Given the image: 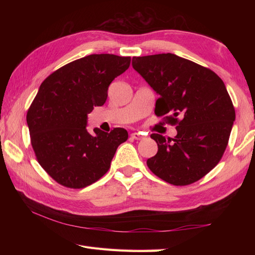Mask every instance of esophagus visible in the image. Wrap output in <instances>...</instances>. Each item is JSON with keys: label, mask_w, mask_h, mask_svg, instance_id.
Instances as JSON below:
<instances>
[{"label": "esophagus", "mask_w": 255, "mask_h": 255, "mask_svg": "<svg viewBox=\"0 0 255 255\" xmlns=\"http://www.w3.org/2000/svg\"><path fill=\"white\" fill-rule=\"evenodd\" d=\"M130 136L132 139H136V140H141L143 138V136L140 132H132Z\"/></svg>", "instance_id": "obj_1"}]
</instances>
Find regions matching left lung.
Listing matches in <instances>:
<instances>
[{
    "label": "left lung",
    "mask_w": 255,
    "mask_h": 255,
    "mask_svg": "<svg viewBox=\"0 0 255 255\" xmlns=\"http://www.w3.org/2000/svg\"><path fill=\"white\" fill-rule=\"evenodd\" d=\"M132 68L160 96L155 115L176 125L174 138L151 134L158 152L147 160L148 167L176 186L200 180L218 164L236 119L223 80L174 53L133 57Z\"/></svg>",
    "instance_id": "obj_1"
}]
</instances>
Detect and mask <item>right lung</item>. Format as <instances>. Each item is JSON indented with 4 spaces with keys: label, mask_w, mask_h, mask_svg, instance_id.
<instances>
[{
    "label": "right lung",
    "mask_w": 255,
    "mask_h": 255,
    "mask_svg": "<svg viewBox=\"0 0 255 255\" xmlns=\"http://www.w3.org/2000/svg\"><path fill=\"white\" fill-rule=\"evenodd\" d=\"M130 57L90 55L51 73L27 112L30 141L42 169L70 188L95 183L111 167L118 145L128 139L124 128L111 132L86 129L88 115L104 105L112 81L124 73Z\"/></svg>",
    "instance_id": "1"
}]
</instances>
